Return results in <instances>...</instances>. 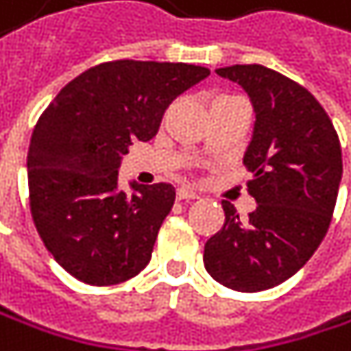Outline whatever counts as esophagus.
Returning <instances> with one entry per match:
<instances>
[{"label":"esophagus","instance_id":"obj_1","mask_svg":"<svg viewBox=\"0 0 351 351\" xmlns=\"http://www.w3.org/2000/svg\"><path fill=\"white\" fill-rule=\"evenodd\" d=\"M178 198L180 200H192V198H198V192H194L192 188H178Z\"/></svg>","mask_w":351,"mask_h":351}]
</instances>
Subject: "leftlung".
I'll return each mask as SVG.
<instances>
[{
	"mask_svg": "<svg viewBox=\"0 0 351 351\" xmlns=\"http://www.w3.org/2000/svg\"><path fill=\"white\" fill-rule=\"evenodd\" d=\"M250 97L256 121L244 155L256 208L204 244V269L236 291H263L295 275L327 236L341 182V145L323 105L291 78L258 66L219 68Z\"/></svg>",
	"mask_w": 351,
	"mask_h": 351,
	"instance_id": "left-lung-1",
	"label": "left lung"
}]
</instances>
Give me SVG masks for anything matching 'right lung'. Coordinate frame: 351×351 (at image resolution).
Returning <instances> with one entry per match:
<instances>
[{"instance_id": "add662e5", "label": "right lung", "mask_w": 351, "mask_h": 351, "mask_svg": "<svg viewBox=\"0 0 351 351\" xmlns=\"http://www.w3.org/2000/svg\"><path fill=\"white\" fill-rule=\"evenodd\" d=\"M210 72L192 64L117 60L68 82L38 117L28 147L34 228L78 281L115 285L138 275L176 190L132 184L117 190L128 147L151 141L176 97Z\"/></svg>"}]
</instances>
